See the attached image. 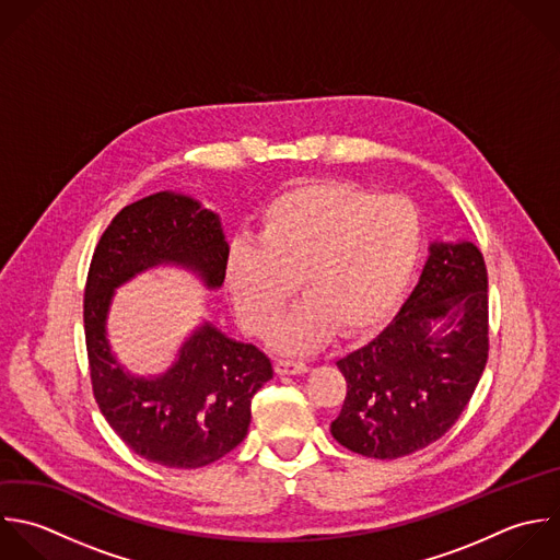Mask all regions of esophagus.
Returning <instances> with one entry per match:
<instances>
[{
    "mask_svg": "<svg viewBox=\"0 0 560 560\" xmlns=\"http://www.w3.org/2000/svg\"><path fill=\"white\" fill-rule=\"evenodd\" d=\"M275 371L279 375H301V373H307V364L301 360L299 362L296 360H277Z\"/></svg>",
    "mask_w": 560,
    "mask_h": 560,
    "instance_id": "1",
    "label": "esophagus"
}]
</instances>
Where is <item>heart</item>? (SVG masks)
Returning <instances> with one entry per match:
<instances>
[{
	"instance_id": "b5f03b06",
	"label": "heart",
	"mask_w": 560,
	"mask_h": 560,
	"mask_svg": "<svg viewBox=\"0 0 560 560\" xmlns=\"http://www.w3.org/2000/svg\"><path fill=\"white\" fill-rule=\"evenodd\" d=\"M421 237V215L404 196H373L351 180L307 183L266 207L257 242L231 244L224 288L250 336H266L299 288L305 301L279 325L275 342L310 351L334 329L355 336L390 312Z\"/></svg>"
}]
</instances>
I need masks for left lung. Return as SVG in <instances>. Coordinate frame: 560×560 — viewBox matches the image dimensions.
<instances>
[{"label":"left lung","mask_w":560,"mask_h":560,"mask_svg":"<svg viewBox=\"0 0 560 560\" xmlns=\"http://www.w3.org/2000/svg\"><path fill=\"white\" fill-rule=\"evenodd\" d=\"M489 358V277L471 242L432 244L393 323L338 360L347 397L331 436L395 460L436 443L467 408Z\"/></svg>","instance_id":"left-lung-1"}]
</instances>
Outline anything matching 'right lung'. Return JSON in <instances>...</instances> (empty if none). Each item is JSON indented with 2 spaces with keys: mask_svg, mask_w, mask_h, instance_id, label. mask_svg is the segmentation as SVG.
<instances>
[{
  "mask_svg": "<svg viewBox=\"0 0 560 560\" xmlns=\"http://www.w3.org/2000/svg\"><path fill=\"white\" fill-rule=\"evenodd\" d=\"M226 253L213 211L161 191L110 220L89 266L84 340L93 397L135 454L170 469L211 465L246 439L250 401L272 380V364L255 345L235 342L205 323L165 375L132 377L115 362L106 340L110 296L117 285L159 264L196 270L209 288H220Z\"/></svg>",
  "mask_w": 560,
  "mask_h": 560,
  "instance_id": "right-lung-1",
  "label": "right lung"
}]
</instances>
